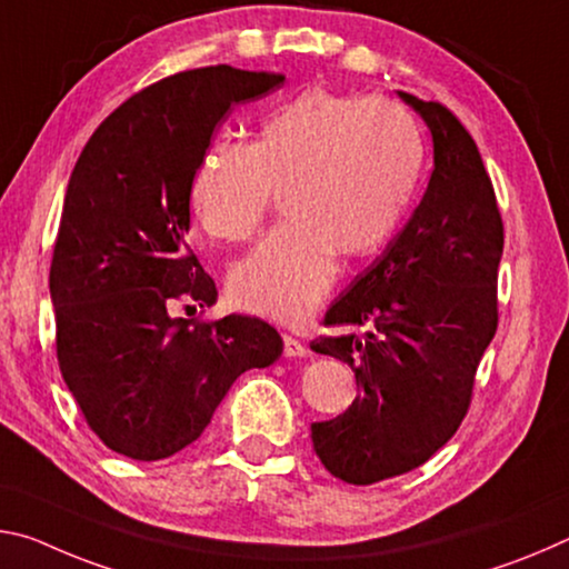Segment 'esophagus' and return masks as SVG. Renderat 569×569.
Instances as JSON below:
<instances>
[{
    "mask_svg": "<svg viewBox=\"0 0 569 569\" xmlns=\"http://www.w3.org/2000/svg\"><path fill=\"white\" fill-rule=\"evenodd\" d=\"M282 340H284V358H305L307 352H310L305 342L292 338V335H284Z\"/></svg>",
    "mask_w": 569,
    "mask_h": 569,
    "instance_id": "34e87169",
    "label": "esophagus"
}]
</instances>
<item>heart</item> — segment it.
I'll return each instance as SVG.
<instances>
[{"mask_svg":"<svg viewBox=\"0 0 569 569\" xmlns=\"http://www.w3.org/2000/svg\"><path fill=\"white\" fill-rule=\"evenodd\" d=\"M426 143L416 118L383 98L312 86L279 100L254 141L213 143L189 183L191 213L211 237L244 241L272 191L290 219L231 267L241 310L292 325L330 292L338 259L368 257L398 229L421 181Z\"/></svg>","mask_w":569,"mask_h":569,"instance_id":"1","label":"heart"}]
</instances>
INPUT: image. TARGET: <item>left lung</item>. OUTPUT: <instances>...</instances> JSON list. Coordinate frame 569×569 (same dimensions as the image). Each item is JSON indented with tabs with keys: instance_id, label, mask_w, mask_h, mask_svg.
Instances as JSON below:
<instances>
[{
	"instance_id": "left-lung-1",
	"label": "left lung",
	"mask_w": 569,
	"mask_h": 569,
	"mask_svg": "<svg viewBox=\"0 0 569 569\" xmlns=\"http://www.w3.org/2000/svg\"><path fill=\"white\" fill-rule=\"evenodd\" d=\"M398 98L431 130V179L383 254L325 315L348 332L310 346L348 362L360 388L346 413L312 423L315 453L348 483L411 471L451 439L497 332L505 227L479 148L441 102Z\"/></svg>"
}]
</instances>
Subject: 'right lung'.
<instances>
[{"label": "right lung", "mask_w": 569, "mask_h": 569, "mask_svg": "<svg viewBox=\"0 0 569 569\" xmlns=\"http://www.w3.org/2000/svg\"><path fill=\"white\" fill-rule=\"evenodd\" d=\"M284 74L213 64L128 98L74 163L50 267L64 383L98 439L136 461L193 443L231 383L282 356L259 318H173L176 302H217L186 244L189 183L231 106Z\"/></svg>", "instance_id": "obj_1"}]
</instances>
